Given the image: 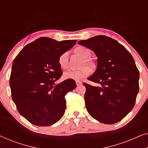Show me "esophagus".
Wrapping results in <instances>:
<instances>
[{
  "instance_id": "esophagus-1",
  "label": "esophagus",
  "mask_w": 148,
  "mask_h": 148,
  "mask_svg": "<svg viewBox=\"0 0 148 148\" xmlns=\"http://www.w3.org/2000/svg\"><path fill=\"white\" fill-rule=\"evenodd\" d=\"M76 84H77V86H79V85H81L82 84V82H80V81H76Z\"/></svg>"
}]
</instances>
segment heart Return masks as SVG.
Instances as JSON below:
<instances>
[{"instance_id": "heart-1", "label": "heart", "mask_w": 148, "mask_h": 148, "mask_svg": "<svg viewBox=\"0 0 148 148\" xmlns=\"http://www.w3.org/2000/svg\"><path fill=\"white\" fill-rule=\"evenodd\" d=\"M75 52L79 55L81 57L84 58L82 62V66L80 69L77 71L68 70L63 73V77L66 79H73V80H82L83 79L86 78V77L89 76L91 73V69L88 66H94V62L92 60L88 58L90 56V50L84 46H78L75 49ZM69 62V52H64L59 56L58 58V62L60 67L65 69L68 67ZM86 65H88L86 66ZM84 66V67L83 66Z\"/></svg>"}]
</instances>
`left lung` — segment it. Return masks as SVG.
Segmentation results:
<instances>
[{
	"label": "left lung",
	"instance_id": "8db88e82",
	"mask_svg": "<svg viewBox=\"0 0 148 148\" xmlns=\"http://www.w3.org/2000/svg\"><path fill=\"white\" fill-rule=\"evenodd\" d=\"M97 56V69L88 80L100 87L86 83L85 102L93 118L105 124L122 120L134 106L139 92V73L133 56L110 37L96 36L78 42Z\"/></svg>",
	"mask_w": 148,
	"mask_h": 148
}]
</instances>
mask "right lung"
Instances as JSON below:
<instances>
[{"instance_id":"1","label":"right lung","mask_w":148,"mask_h":148,"mask_svg":"<svg viewBox=\"0 0 148 148\" xmlns=\"http://www.w3.org/2000/svg\"><path fill=\"white\" fill-rule=\"evenodd\" d=\"M76 42L42 37L26 45L14 60L9 81L12 99L20 114L32 124L50 126L63 116L64 96L76 83L66 79L55 84L62 74L58 58Z\"/></svg>"}]
</instances>
